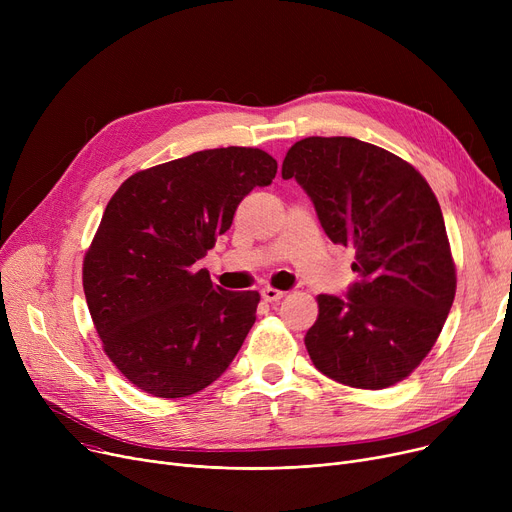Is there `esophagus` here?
Masks as SVG:
<instances>
[{"instance_id": "34e87169", "label": "esophagus", "mask_w": 512, "mask_h": 512, "mask_svg": "<svg viewBox=\"0 0 512 512\" xmlns=\"http://www.w3.org/2000/svg\"><path fill=\"white\" fill-rule=\"evenodd\" d=\"M261 297L267 303H276V301H280L284 297V292L278 290V288H272V286H265V288H261Z\"/></svg>"}]
</instances>
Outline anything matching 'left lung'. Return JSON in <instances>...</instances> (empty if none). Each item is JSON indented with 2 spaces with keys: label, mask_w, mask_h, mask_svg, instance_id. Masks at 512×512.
Masks as SVG:
<instances>
[{
  "label": "left lung",
  "mask_w": 512,
  "mask_h": 512,
  "mask_svg": "<svg viewBox=\"0 0 512 512\" xmlns=\"http://www.w3.org/2000/svg\"><path fill=\"white\" fill-rule=\"evenodd\" d=\"M334 245L355 251L346 299L319 294L305 336L313 365L353 388L402 382L436 344L456 292L440 203L398 155L353 137H309L282 164Z\"/></svg>",
  "instance_id": "left-lung-1"
}]
</instances>
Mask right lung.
Instances as JSON below:
<instances>
[{
	"label": "right lung",
	"mask_w": 512,
	"mask_h": 512,
	"mask_svg": "<svg viewBox=\"0 0 512 512\" xmlns=\"http://www.w3.org/2000/svg\"><path fill=\"white\" fill-rule=\"evenodd\" d=\"M276 172L261 149H207L132 174L107 203L83 288L105 355L139 390L191 396L240 351L259 292L213 286L193 265L232 226L238 203Z\"/></svg>",
	"instance_id": "add662e5"
}]
</instances>
